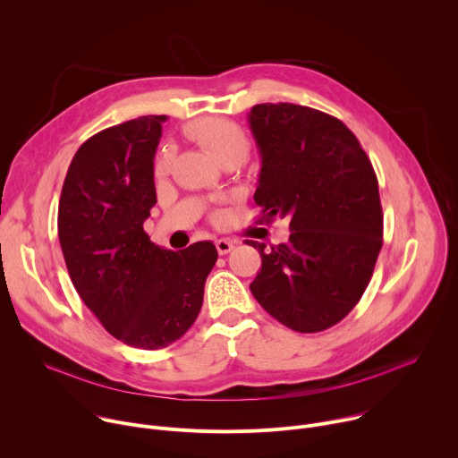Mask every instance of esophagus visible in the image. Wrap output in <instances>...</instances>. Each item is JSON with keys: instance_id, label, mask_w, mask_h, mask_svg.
I'll use <instances>...</instances> for the list:
<instances>
[{"instance_id": "esophagus-1", "label": "esophagus", "mask_w": 458, "mask_h": 458, "mask_svg": "<svg viewBox=\"0 0 458 458\" xmlns=\"http://www.w3.org/2000/svg\"><path fill=\"white\" fill-rule=\"evenodd\" d=\"M216 246H217V251L221 255H226V253H230L233 250L235 242L230 241V239H219V241H216Z\"/></svg>"}]
</instances>
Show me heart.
Segmentation results:
<instances>
[{
	"label": "heart",
	"instance_id": "1",
	"mask_svg": "<svg viewBox=\"0 0 458 458\" xmlns=\"http://www.w3.org/2000/svg\"><path fill=\"white\" fill-rule=\"evenodd\" d=\"M186 134L205 147L219 165L239 163L242 165L250 156V141L242 128L228 119L205 117L186 124ZM174 159V147H165L154 163V174L163 177L168 174Z\"/></svg>",
	"mask_w": 458,
	"mask_h": 458
}]
</instances>
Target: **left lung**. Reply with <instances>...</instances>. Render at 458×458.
<instances>
[{"label":"left lung","mask_w":458,"mask_h":458,"mask_svg":"<svg viewBox=\"0 0 458 458\" xmlns=\"http://www.w3.org/2000/svg\"><path fill=\"white\" fill-rule=\"evenodd\" d=\"M248 123L260 154L255 205L292 230L268 250L246 241L263 259L250 290L288 328L328 330L360 301L382 248L375 170L352 130L320 110L263 103Z\"/></svg>","instance_id":"8db88e82"}]
</instances>
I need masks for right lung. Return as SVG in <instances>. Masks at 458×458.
I'll return each instance as SVG.
<instances>
[{"instance_id":"add662e5","label":"right lung","mask_w":458,"mask_h":458,"mask_svg":"<svg viewBox=\"0 0 458 458\" xmlns=\"http://www.w3.org/2000/svg\"><path fill=\"white\" fill-rule=\"evenodd\" d=\"M166 115L101 130L64 177L57 235L72 284L105 330L141 350L181 339L203 306L217 250L201 241L172 251L143 230L157 203L154 156Z\"/></svg>"}]
</instances>
